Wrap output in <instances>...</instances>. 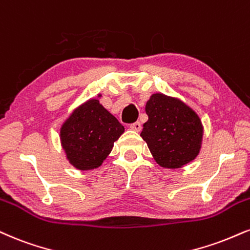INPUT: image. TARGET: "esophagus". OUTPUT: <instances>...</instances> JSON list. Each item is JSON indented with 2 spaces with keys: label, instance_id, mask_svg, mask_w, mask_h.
I'll use <instances>...</instances> for the list:
<instances>
[{
  "label": "esophagus",
  "instance_id": "obj_1",
  "mask_svg": "<svg viewBox=\"0 0 250 250\" xmlns=\"http://www.w3.org/2000/svg\"><path fill=\"white\" fill-rule=\"evenodd\" d=\"M130 129H133V130H135V131H141V129H142V125H141L138 121H136V122L131 123Z\"/></svg>",
  "mask_w": 250,
  "mask_h": 250
}]
</instances>
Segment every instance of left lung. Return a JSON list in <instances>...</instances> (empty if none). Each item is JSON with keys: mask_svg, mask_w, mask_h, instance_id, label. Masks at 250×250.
I'll use <instances>...</instances> for the list:
<instances>
[{"mask_svg": "<svg viewBox=\"0 0 250 250\" xmlns=\"http://www.w3.org/2000/svg\"><path fill=\"white\" fill-rule=\"evenodd\" d=\"M148 121L141 136L162 167L178 169L197 157L203 141L199 116L176 98L156 93L146 104Z\"/></svg>", "mask_w": 250, "mask_h": 250, "instance_id": "left-lung-1", "label": "left lung"}]
</instances>
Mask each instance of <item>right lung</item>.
<instances>
[{"instance_id": "1", "label": "right lung", "mask_w": 250, "mask_h": 250, "mask_svg": "<svg viewBox=\"0 0 250 250\" xmlns=\"http://www.w3.org/2000/svg\"><path fill=\"white\" fill-rule=\"evenodd\" d=\"M125 127L99 100L91 99L73 110L60 129L68 162L78 170L99 167L112 151Z\"/></svg>"}]
</instances>
